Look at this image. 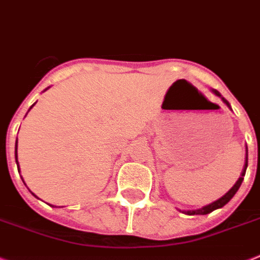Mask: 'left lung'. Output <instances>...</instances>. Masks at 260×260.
Segmentation results:
<instances>
[{"instance_id":"obj_1","label":"left lung","mask_w":260,"mask_h":260,"mask_svg":"<svg viewBox=\"0 0 260 260\" xmlns=\"http://www.w3.org/2000/svg\"><path fill=\"white\" fill-rule=\"evenodd\" d=\"M212 92H214V93L216 94V96L221 97V94L219 93L218 90H212ZM221 100L224 101L225 104H227V107H229V108H230L229 101L225 100V99H223V97H221ZM246 170H247V155H246V164H244V170H243V172H242V176H240V178H239V180L236 181L235 185H234L233 188L230 189V191L227 192V193H225L224 196H221L220 199L216 200V202H214V203L208 204V206L203 207V208H199V210L187 211L185 214H187V215H207V214H210V212H212V211L218 210V208H221V207H223V206H225V204L229 203L230 200L233 199L234 195H235V193H236V191L239 189L240 184H242V181H243V179H244V175H246Z\"/></svg>"}]
</instances>
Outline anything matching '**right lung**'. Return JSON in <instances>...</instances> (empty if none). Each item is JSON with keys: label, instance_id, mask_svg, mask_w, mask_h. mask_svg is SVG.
I'll list each match as a JSON object with an SVG mask.
<instances>
[{"label": "right lung", "instance_id": "obj_1", "mask_svg": "<svg viewBox=\"0 0 260 260\" xmlns=\"http://www.w3.org/2000/svg\"><path fill=\"white\" fill-rule=\"evenodd\" d=\"M16 161H17V143H16ZM17 163H18V161H17ZM18 168H20V167H18ZM18 172H20V171H18Z\"/></svg>", "mask_w": 260, "mask_h": 260}]
</instances>
